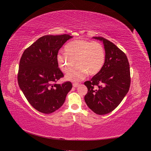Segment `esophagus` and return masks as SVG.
Wrapping results in <instances>:
<instances>
[{
	"mask_svg": "<svg viewBox=\"0 0 151 151\" xmlns=\"http://www.w3.org/2000/svg\"><path fill=\"white\" fill-rule=\"evenodd\" d=\"M73 86L75 88H76V87H78V86H79V84H78V83L75 82V83H73Z\"/></svg>",
	"mask_w": 151,
	"mask_h": 151,
	"instance_id": "obj_1",
	"label": "esophagus"
}]
</instances>
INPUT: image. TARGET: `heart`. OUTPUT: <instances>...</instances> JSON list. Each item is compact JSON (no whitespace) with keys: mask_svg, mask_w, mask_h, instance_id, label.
Instances as JSON below:
<instances>
[{"mask_svg":"<svg viewBox=\"0 0 151 151\" xmlns=\"http://www.w3.org/2000/svg\"><path fill=\"white\" fill-rule=\"evenodd\" d=\"M67 53L59 52L56 61L63 73L70 71L74 66V61L78 66L66 76L67 80L73 82L82 81L87 75H95L103 67L106 53L103 45L97 41L75 40L65 47Z\"/></svg>","mask_w":151,"mask_h":151,"instance_id":"1","label":"heart"}]
</instances>
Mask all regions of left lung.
I'll return each instance as SVG.
<instances>
[{
	"instance_id": "obj_1",
	"label": "left lung",
	"mask_w": 151,
	"mask_h": 151,
	"mask_svg": "<svg viewBox=\"0 0 151 151\" xmlns=\"http://www.w3.org/2000/svg\"><path fill=\"white\" fill-rule=\"evenodd\" d=\"M93 38L103 41L106 59L100 71L84 82L88 88L84 100L95 114L104 115L116 108L129 91L130 65L126 54L115 44L102 37Z\"/></svg>"
}]
</instances>
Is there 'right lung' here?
Segmentation results:
<instances>
[{
  "mask_svg": "<svg viewBox=\"0 0 151 151\" xmlns=\"http://www.w3.org/2000/svg\"><path fill=\"white\" fill-rule=\"evenodd\" d=\"M71 37L68 34L43 36L22 54L18 84L32 106L41 113L49 114L59 109L73 87L69 81L56 84L64 76L56 56L63 45Z\"/></svg>",
  "mask_w": 151,
  "mask_h": 151,
  "instance_id": "right-lung-1",
  "label": "right lung"
}]
</instances>
